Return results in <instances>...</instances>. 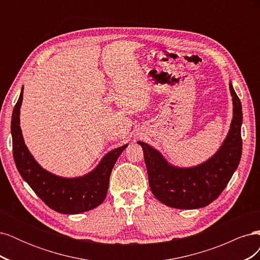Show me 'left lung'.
I'll return each instance as SVG.
<instances>
[{
	"mask_svg": "<svg viewBox=\"0 0 260 260\" xmlns=\"http://www.w3.org/2000/svg\"><path fill=\"white\" fill-rule=\"evenodd\" d=\"M233 104L230 129L218 151L205 161L192 167H178L145 142L143 148L148 183L155 198L166 206L198 209L214 202L238 169L242 155V104L232 82L229 84Z\"/></svg>",
	"mask_w": 260,
	"mask_h": 260,
	"instance_id": "obj_1",
	"label": "left lung"
}]
</instances>
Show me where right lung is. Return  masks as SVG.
Wrapping results in <instances>:
<instances>
[{
	"label": "right lung",
	"instance_id": "obj_1",
	"mask_svg": "<svg viewBox=\"0 0 260 260\" xmlns=\"http://www.w3.org/2000/svg\"><path fill=\"white\" fill-rule=\"evenodd\" d=\"M23 86L14 107L11 124L13 156L22 179L46 205L60 214H80L101 205L106 198L115 162L128 144L106 153L96 167L83 176L66 178L54 175L35 159L23 140L19 118Z\"/></svg>",
	"mask_w": 260,
	"mask_h": 260
}]
</instances>
